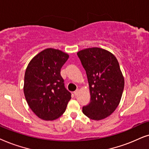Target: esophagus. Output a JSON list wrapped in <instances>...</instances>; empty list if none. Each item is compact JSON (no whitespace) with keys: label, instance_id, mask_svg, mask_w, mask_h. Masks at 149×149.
I'll return each instance as SVG.
<instances>
[{"label":"esophagus","instance_id":"1","mask_svg":"<svg viewBox=\"0 0 149 149\" xmlns=\"http://www.w3.org/2000/svg\"><path fill=\"white\" fill-rule=\"evenodd\" d=\"M78 93H79V89H77V90H76L74 92H73V93H74V95H76V96L78 94Z\"/></svg>","mask_w":149,"mask_h":149}]
</instances>
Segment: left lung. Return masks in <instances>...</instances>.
Returning <instances> with one entry per match:
<instances>
[{"label":"left lung","mask_w":149,"mask_h":149,"mask_svg":"<svg viewBox=\"0 0 149 149\" xmlns=\"http://www.w3.org/2000/svg\"><path fill=\"white\" fill-rule=\"evenodd\" d=\"M88 79L90 103L82 108L93 120H102L112 114L119 104L124 78L117 59L106 49L92 47L77 53Z\"/></svg>","instance_id":"1"}]
</instances>
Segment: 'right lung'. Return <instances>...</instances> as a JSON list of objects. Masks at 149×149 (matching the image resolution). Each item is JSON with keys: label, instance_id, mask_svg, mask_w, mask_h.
<instances>
[{"label": "right lung", "instance_id": "right-lung-1", "mask_svg": "<svg viewBox=\"0 0 149 149\" xmlns=\"http://www.w3.org/2000/svg\"><path fill=\"white\" fill-rule=\"evenodd\" d=\"M69 55L58 49H45L29 63L24 75V93L30 108L45 120L60 117L71 100L61 69Z\"/></svg>", "mask_w": 149, "mask_h": 149}]
</instances>
